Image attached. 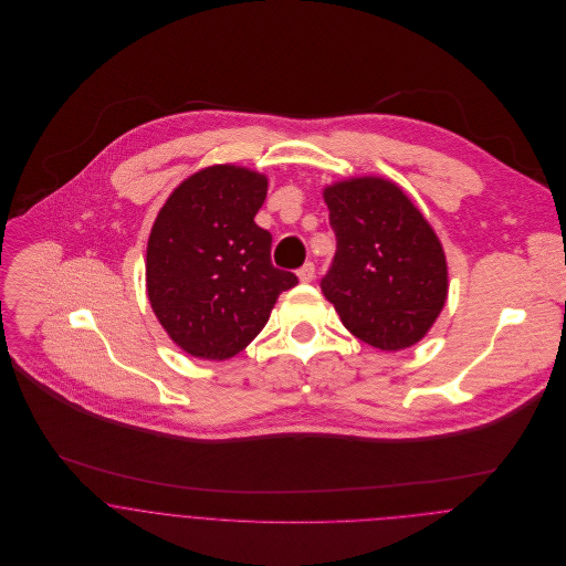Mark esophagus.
I'll list each match as a JSON object with an SVG mask.
<instances>
[{"mask_svg": "<svg viewBox=\"0 0 566 566\" xmlns=\"http://www.w3.org/2000/svg\"><path fill=\"white\" fill-rule=\"evenodd\" d=\"M296 276H298L301 283H312L314 276H316V265H314V263H305L303 268H298Z\"/></svg>", "mask_w": 566, "mask_h": 566, "instance_id": "1", "label": "esophagus"}]
</instances>
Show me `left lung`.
Instances as JSON below:
<instances>
[{
    "instance_id": "obj_1",
    "label": "left lung",
    "mask_w": 566,
    "mask_h": 566,
    "mask_svg": "<svg viewBox=\"0 0 566 566\" xmlns=\"http://www.w3.org/2000/svg\"><path fill=\"white\" fill-rule=\"evenodd\" d=\"M337 250L321 283L342 324L381 350H403L438 321L449 272L442 243L403 189L353 176L323 189Z\"/></svg>"
}]
</instances>
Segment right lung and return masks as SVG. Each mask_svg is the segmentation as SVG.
Wrapping results in <instances>:
<instances>
[{
	"label": "right lung",
	"mask_w": 566,
	"mask_h": 566,
	"mask_svg": "<svg viewBox=\"0 0 566 566\" xmlns=\"http://www.w3.org/2000/svg\"><path fill=\"white\" fill-rule=\"evenodd\" d=\"M268 176L211 165L165 200L146 250V290L169 339L198 359L224 361L268 323L298 279L270 261L272 235L254 224Z\"/></svg>",
	"instance_id": "right-lung-1"
}]
</instances>
